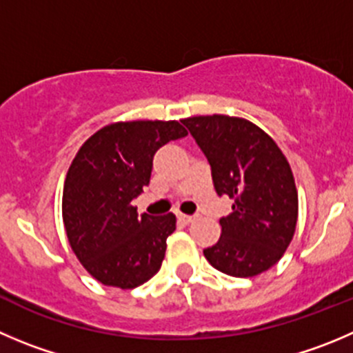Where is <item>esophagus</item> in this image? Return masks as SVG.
Masks as SVG:
<instances>
[{"label": "esophagus", "instance_id": "1", "mask_svg": "<svg viewBox=\"0 0 353 353\" xmlns=\"http://www.w3.org/2000/svg\"><path fill=\"white\" fill-rule=\"evenodd\" d=\"M179 220L183 221V223L189 225V223H192L194 220H196V216H192V214H183V213H180V214H179Z\"/></svg>", "mask_w": 353, "mask_h": 353}]
</instances>
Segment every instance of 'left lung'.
<instances>
[{
  "label": "left lung",
  "mask_w": 353,
  "mask_h": 353,
  "mask_svg": "<svg viewBox=\"0 0 353 353\" xmlns=\"http://www.w3.org/2000/svg\"><path fill=\"white\" fill-rule=\"evenodd\" d=\"M211 166L218 196L234 201L220 218L221 236L204 256L216 270L253 277L274 267L293 239L298 194L290 163L277 143L241 117L182 119Z\"/></svg>",
  "instance_id": "obj_1"
}]
</instances>
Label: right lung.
<instances>
[{
	"instance_id": "obj_1",
	"label": "right lung",
	"mask_w": 353,
	"mask_h": 353,
	"mask_svg": "<svg viewBox=\"0 0 353 353\" xmlns=\"http://www.w3.org/2000/svg\"><path fill=\"white\" fill-rule=\"evenodd\" d=\"M185 135L179 121L114 123L74 157L63 185V225L74 254L99 283L133 290L161 268L176 218L139 214L132 201L149 185L157 149Z\"/></svg>"
}]
</instances>
